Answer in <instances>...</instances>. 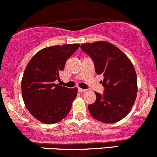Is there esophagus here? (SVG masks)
<instances>
[{
	"mask_svg": "<svg viewBox=\"0 0 157 157\" xmlns=\"http://www.w3.org/2000/svg\"><path fill=\"white\" fill-rule=\"evenodd\" d=\"M78 93H84V92L86 91V90L82 89V88L78 87Z\"/></svg>",
	"mask_w": 157,
	"mask_h": 157,
	"instance_id": "34e87169",
	"label": "esophagus"
}]
</instances>
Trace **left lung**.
Listing matches in <instances>:
<instances>
[{"mask_svg": "<svg viewBox=\"0 0 157 157\" xmlns=\"http://www.w3.org/2000/svg\"><path fill=\"white\" fill-rule=\"evenodd\" d=\"M93 60L97 74L104 75L103 95L95 92L96 101L88 106L95 119L113 123L129 113L137 94V74L128 56L113 44L98 41L81 45Z\"/></svg>", "mask_w": 157, "mask_h": 157, "instance_id": "8db88e82", "label": "left lung"}]
</instances>
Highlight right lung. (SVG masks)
Returning <instances> with one entry per match:
<instances>
[{
  "instance_id": "1",
  "label": "right lung",
  "mask_w": 157,
  "mask_h": 157,
  "mask_svg": "<svg viewBox=\"0 0 157 157\" xmlns=\"http://www.w3.org/2000/svg\"><path fill=\"white\" fill-rule=\"evenodd\" d=\"M79 46L65 44L45 48L28 63L22 78V96L25 107L40 122L58 123L71 111L78 90L55 84V81L60 80V72Z\"/></svg>"
}]
</instances>
